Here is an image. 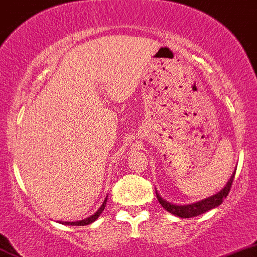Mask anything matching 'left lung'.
Masks as SVG:
<instances>
[{
	"label": "left lung",
	"instance_id": "8db88e82",
	"mask_svg": "<svg viewBox=\"0 0 257 257\" xmlns=\"http://www.w3.org/2000/svg\"><path fill=\"white\" fill-rule=\"evenodd\" d=\"M234 174H236V170H234L231 179L228 180L227 185L224 186L219 193H217L213 196H209V198L207 199H203V200L198 201V203H193V204H188V205L170 204L169 201H166L165 199H162L161 196H160V194H158L157 191H156V195H157L160 204H161L169 213H171V214L174 215H177V217L180 218H193V217H196V215L203 214V213L208 212V210L213 209V208L222 204L223 200L227 198L229 190H231L232 183H233V179H234Z\"/></svg>",
	"mask_w": 257,
	"mask_h": 257
}]
</instances>
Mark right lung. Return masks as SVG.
<instances>
[{"mask_svg": "<svg viewBox=\"0 0 257 257\" xmlns=\"http://www.w3.org/2000/svg\"><path fill=\"white\" fill-rule=\"evenodd\" d=\"M106 200H107V198H105V200H104V203H102L101 207L97 209V212H96L95 214L91 215V217L86 218V219H82V220H77V222H63V224H68V226H86V224H90V223L95 222V220L99 218V215L102 213V210L105 209V205H106Z\"/></svg>", "mask_w": 257, "mask_h": 257, "instance_id": "1", "label": "right lung"}]
</instances>
